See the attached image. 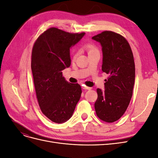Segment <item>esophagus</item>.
I'll list each match as a JSON object with an SVG mask.
<instances>
[{
    "instance_id": "obj_1",
    "label": "esophagus",
    "mask_w": 158,
    "mask_h": 158,
    "mask_svg": "<svg viewBox=\"0 0 158 158\" xmlns=\"http://www.w3.org/2000/svg\"><path fill=\"white\" fill-rule=\"evenodd\" d=\"M82 88L84 89H85V90H88V89H91V88L89 87H88V86H85V85H83L82 86Z\"/></svg>"
}]
</instances>
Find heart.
Segmentation results:
<instances>
[{"label": "heart", "instance_id": "obj_1", "mask_svg": "<svg viewBox=\"0 0 158 158\" xmlns=\"http://www.w3.org/2000/svg\"><path fill=\"white\" fill-rule=\"evenodd\" d=\"M85 48H86L88 52V55L90 54V53H92V52L96 51H98V48L96 47H95V45H94V44H88L86 45V46H85ZM79 53L78 51H76L74 55H73V59H76V56H78Z\"/></svg>", "mask_w": 158, "mask_h": 158}]
</instances>
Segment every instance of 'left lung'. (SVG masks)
<instances>
[{"label": "left lung", "instance_id": "left-lung-1", "mask_svg": "<svg viewBox=\"0 0 158 158\" xmlns=\"http://www.w3.org/2000/svg\"><path fill=\"white\" fill-rule=\"evenodd\" d=\"M102 45V69L109 75L105 91L97 89L95 113L101 120L113 123L125 113L130 103L135 80V64L128 42L121 35L105 31L92 37Z\"/></svg>", "mask_w": 158, "mask_h": 158}]
</instances>
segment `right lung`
I'll use <instances>...</instances> for the list:
<instances>
[{
    "instance_id": "right-lung-1",
    "label": "right lung",
    "mask_w": 158,
    "mask_h": 158,
    "mask_svg": "<svg viewBox=\"0 0 158 158\" xmlns=\"http://www.w3.org/2000/svg\"><path fill=\"white\" fill-rule=\"evenodd\" d=\"M84 34L51 27L33 47L31 67L38 103L42 113L56 123H64L73 116L82 94L80 85L66 81L62 70L71 64L70 48Z\"/></svg>"
}]
</instances>
